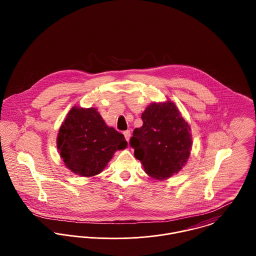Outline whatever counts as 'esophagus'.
I'll use <instances>...</instances> for the list:
<instances>
[{
	"instance_id": "esophagus-1",
	"label": "esophagus",
	"mask_w": 256,
	"mask_h": 256,
	"mask_svg": "<svg viewBox=\"0 0 256 256\" xmlns=\"http://www.w3.org/2000/svg\"><path fill=\"white\" fill-rule=\"evenodd\" d=\"M123 135H124V137H125L126 141H129V139H130V137H131V132H130L129 130L124 131V132H123Z\"/></svg>"
}]
</instances>
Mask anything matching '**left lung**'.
Instances as JSON below:
<instances>
[{"instance_id":"1","label":"left lung","mask_w":256,"mask_h":256,"mask_svg":"<svg viewBox=\"0 0 256 256\" xmlns=\"http://www.w3.org/2000/svg\"><path fill=\"white\" fill-rule=\"evenodd\" d=\"M142 120L143 126L133 131L129 144L150 176L166 180L178 174L189 158L190 128L172 102L150 104Z\"/></svg>"}]
</instances>
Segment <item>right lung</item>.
<instances>
[{
	"label": "right lung",
	"mask_w": 256,
	"mask_h": 256,
	"mask_svg": "<svg viewBox=\"0 0 256 256\" xmlns=\"http://www.w3.org/2000/svg\"><path fill=\"white\" fill-rule=\"evenodd\" d=\"M126 146L124 136L108 127L96 108H73L57 138V148L66 166L86 178L98 174L114 152Z\"/></svg>",
	"instance_id": "add662e5"
}]
</instances>
